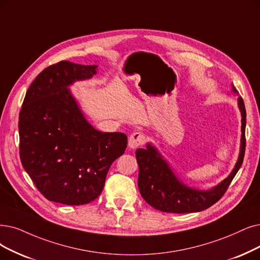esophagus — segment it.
Listing matches in <instances>:
<instances>
[{
	"label": "esophagus",
	"mask_w": 260,
	"mask_h": 260,
	"mask_svg": "<svg viewBox=\"0 0 260 260\" xmlns=\"http://www.w3.org/2000/svg\"><path fill=\"white\" fill-rule=\"evenodd\" d=\"M145 140H146V137L145 134L142 132H133L131 136L129 137L128 140V146L131 149L138 148L141 145H143L145 143Z\"/></svg>",
	"instance_id": "esophagus-1"
}]
</instances>
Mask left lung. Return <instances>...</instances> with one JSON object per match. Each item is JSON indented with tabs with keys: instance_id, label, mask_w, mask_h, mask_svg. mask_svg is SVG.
Returning <instances> with one entry per match:
<instances>
[{
	"instance_id": "left-lung-1",
	"label": "left lung",
	"mask_w": 260,
	"mask_h": 260,
	"mask_svg": "<svg viewBox=\"0 0 260 260\" xmlns=\"http://www.w3.org/2000/svg\"><path fill=\"white\" fill-rule=\"evenodd\" d=\"M232 87L235 94H238L233 84ZM238 107L242 117L240 152L232 173L211 189L199 190L186 185L176 176L168 161L151 143H147L146 149H137L138 185L145 202L154 209L163 212L189 213L203 211L221 199L241 168L244 158L246 112L243 99L240 96L238 97Z\"/></svg>"
}]
</instances>
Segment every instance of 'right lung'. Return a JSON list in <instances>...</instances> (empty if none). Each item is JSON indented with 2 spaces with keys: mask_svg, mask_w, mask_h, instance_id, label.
<instances>
[{
  "mask_svg": "<svg viewBox=\"0 0 260 260\" xmlns=\"http://www.w3.org/2000/svg\"><path fill=\"white\" fill-rule=\"evenodd\" d=\"M97 65L61 60L28 87L19 115L20 159L47 200L84 205L96 200L110 166L127 148L121 132H101L86 119L69 86L91 79Z\"/></svg>",
  "mask_w": 260,
  "mask_h": 260,
  "instance_id": "obj_1",
  "label": "right lung"
}]
</instances>
